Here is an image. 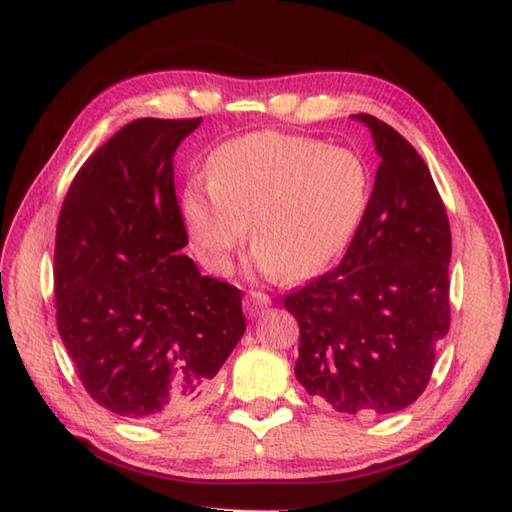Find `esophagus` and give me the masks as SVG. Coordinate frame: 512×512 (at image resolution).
Here are the masks:
<instances>
[{
	"label": "esophagus",
	"mask_w": 512,
	"mask_h": 512,
	"mask_svg": "<svg viewBox=\"0 0 512 512\" xmlns=\"http://www.w3.org/2000/svg\"><path fill=\"white\" fill-rule=\"evenodd\" d=\"M270 306V297L264 295V292H248L244 297V312L248 319H255L259 312Z\"/></svg>",
	"instance_id": "1"
}]
</instances>
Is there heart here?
Segmentation results:
<instances>
[{"label":"heart","instance_id":"1","mask_svg":"<svg viewBox=\"0 0 512 512\" xmlns=\"http://www.w3.org/2000/svg\"><path fill=\"white\" fill-rule=\"evenodd\" d=\"M372 182L352 149L284 132H255L215 151L209 178H193L180 209L200 262L226 273L248 224L253 264L268 277L321 273L361 226Z\"/></svg>","mask_w":512,"mask_h":512}]
</instances>
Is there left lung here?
Returning a JSON list of instances; mask_svg holds the SVG:
<instances>
[{
  "label": "left lung",
  "mask_w": 512,
  "mask_h": 512,
  "mask_svg": "<svg viewBox=\"0 0 512 512\" xmlns=\"http://www.w3.org/2000/svg\"><path fill=\"white\" fill-rule=\"evenodd\" d=\"M374 134V189L341 264L286 297L299 323L295 374L310 396L350 416H387L429 385L449 332L451 228L422 156L394 127Z\"/></svg>",
  "instance_id": "8db88e82"
}]
</instances>
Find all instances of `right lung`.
<instances>
[{
    "label": "right lung",
    "instance_id": "right-lung-1",
    "mask_svg": "<svg viewBox=\"0 0 512 512\" xmlns=\"http://www.w3.org/2000/svg\"><path fill=\"white\" fill-rule=\"evenodd\" d=\"M202 118H138L76 173L54 242L61 341L85 391L125 418L189 416L246 330L242 292L200 275L173 151Z\"/></svg>",
    "mask_w": 512,
    "mask_h": 512
}]
</instances>
